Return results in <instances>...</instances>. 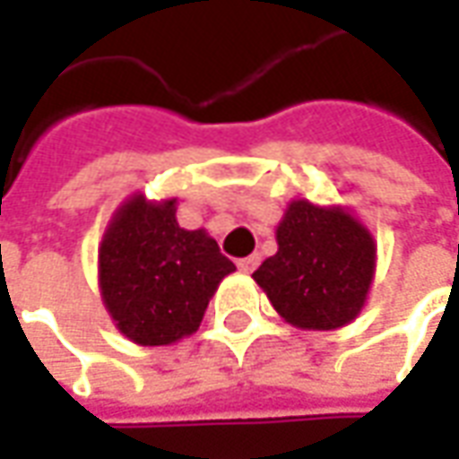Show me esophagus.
I'll return each mask as SVG.
<instances>
[{"label": "esophagus", "mask_w": 459, "mask_h": 459, "mask_svg": "<svg viewBox=\"0 0 459 459\" xmlns=\"http://www.w3.org/2000/svg\"><path fill=\"white\" fill-rule=\"evenodd\" d=\"M260 255H248V258H240L236 265H238L240 273H253V270L258 268Z\"/></svg>", "instance_id": "1"}]
</instances>
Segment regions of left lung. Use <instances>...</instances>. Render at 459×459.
Returning <instances> with one entry per match:
<instances>
[{
	"instance_id": "left-lung-1",
	"label": "left lung",
	"mask_w": 459,
	"mask_h": 459,
	"mask_svg": "<svg viewBox=\"0 0 459 459\" xmlns=\"http://www.w3.org/2000/svg\"><path fill=\"white\" fill-rule=\"evenodd\" d=\"M275 240L278 253L253 280L288 325L329 332L361 315L374 282L376 240L351 211L290 201Z\"/></svg>"
}]
</instances>
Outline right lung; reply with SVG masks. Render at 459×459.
Here are the masks:
<instances>
[{"label":"right lung","instance_id":"add662e5","mask_svg":"<svg viewBox=\"0 0 459 459\" xmlns=\"http://www.w3.org/2000/svg\"><path fill=\"white\" fill-rule=\"evenodd\" d=\"M236 265L204 229L177 221V199L132 194L113 213L98 248L100 298L120 334L167 346L199 329L209 299Z\"/></svg>","mask_w":459,"mask_h":459}]
</instances>
